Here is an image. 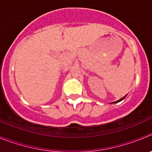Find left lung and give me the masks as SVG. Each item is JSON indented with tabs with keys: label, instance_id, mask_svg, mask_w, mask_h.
I'll list each match as a JSON object with an SVG mask.
<instances>
[{
	"label": "left lung",
	"instance_id": "1",
	"mask_svg": "<svg viewBox=\"0 0 152 152\" xmlns=\"http://www.w3.org/2000/svg\"><path fill=\"white\" fill-rule=\"evenodd\" d=\"M126 95H125V96H124V97H122V99H119V100L116 101V102H112V103H113V104H115V103H118V102H121V101H122V100H123V99H125V97H126Z\"/></svg>",
	"mask_w": 152,
	"mask_h": 152
}]
</instances>
